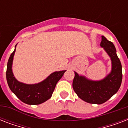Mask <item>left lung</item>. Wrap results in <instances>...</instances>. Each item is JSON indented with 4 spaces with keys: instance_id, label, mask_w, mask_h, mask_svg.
Wrapping results in <instances>:
<instances>
[{
    "instance_id": "obj_1",
    "label": "left lung",
    "mask_w": 128,
    "mask_h": 128,
    "mask_svg": "<svg viewBox=\"0 0 128 128\" xmlns=\"http://www.w3.org/2000/svg\"><path fill=\"white\" fill-rule=\"evenodd\" d=\"M100 46L111 58V72L102 80L94 81L74 72L73 89L80 99L90 104H101L108 101L118 91L122 80V67L114 44L102 36Z\"/></svg>"
}]
</instances>
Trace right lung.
I'll return each instance as SVG.
<instances>
[{
	"instance_id": "right-lung-1",
	"label": "right lung",
	"mask_w": 128,
	"mask_h": 128,
	"mask_svg": "<svg viewBox=\"0 0 128 128\" xmlns=\"http://www.w3.org/2000/svg\"><path fill=\"white\" fill-rule=\"evenodd\" d=\"M14 52L10 54L7 63L6 80L10 89L17 98L29 105H38L50 99L57 82L64 75L66 70L54 72L42 82L34 84H26L18 82L15 78L12 70Z\"/></svg>"
}]
</instances>
